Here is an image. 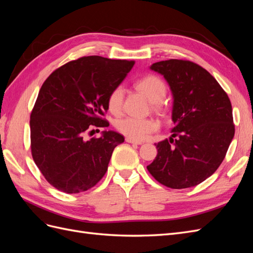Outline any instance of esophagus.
Instances as JSON below:
<instances>
[{
  "mask_svg": "<svg viewBox=\"0 0 253 253\" xmlns=\"http://www.w3.org/2000/svg\"><path fill=\"white\" fill-rule=\"evenodd\" d=\"M126 142H128V143L138 144V145H140V144H142V143H143V142H142V141H140V140H135V139H133V138H129V137H126Z\"/></svg>",
  "mask_w": 253,
  "mask_h": 253,
  "instance_id": "obj_1",
  "label": "esophagus"
}]
</instances>
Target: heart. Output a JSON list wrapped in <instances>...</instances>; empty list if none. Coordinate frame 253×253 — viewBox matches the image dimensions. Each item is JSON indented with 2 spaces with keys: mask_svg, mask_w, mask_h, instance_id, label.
<instances>
[{
  "mask_svg": "<svg viewBox=\"0 0 253 253\" xmlns=\"http://www.w3.org/2000/svg\"><path fill=\"white\" fill-rule=\"evenodd\" d=\"M135 86L151 103H153L155 109L162 108L160 102L163 101L167 93V86L162 79H159L156 76L149 75L137 81ZM122 102H124V88L118 86L114 88L109 95V110L114 114H118L121 111ZM116 127L121 134L129 137V138L143 140L148 138L150 134L157 131L159 124L157 120L152 118L142 119L126 117L116 122Z\"/></svg>",
  "mask_w": 253,
  "mask_h": 253,
  "instance_id": "heart-1",
  "label": "heart"
}]
</instances>
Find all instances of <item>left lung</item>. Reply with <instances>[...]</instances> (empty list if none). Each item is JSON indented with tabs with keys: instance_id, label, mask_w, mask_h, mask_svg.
Masks as SVG:
<instances>
[{
	"instance_id": "8db88e82",
	"label": "left lung",
	"mask_w": 253,
	"mask_h": 253,
	"mask_svg": "<svg viewBox=\"0 0 253 253\" xmlns=\"http://www.w3.org/2000/svg\"><path fill=\"white\" fill-rule=\"evenodd\" d=\"M150 70L169 84L175 126L169 139L155 143L157 156L147 169L166 187H194L217 170L233 139L231 102L213 76L191 61H160Z\"/></svg>"
}]
</instances>
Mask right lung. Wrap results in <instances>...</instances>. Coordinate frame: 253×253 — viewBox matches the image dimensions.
I'll return each mask as SVG.
<instances>
[{"instance_id": "right-lung-1", "label": "right lung", "mask_w": 253, "mask_h": 253, "mask_svg": "<svg viewBox=\"0 0 253 253\" xmlns=\"http://www.w3.org/2000/svg\"><path fill=\"white\" fill-rule=\"evenodd\" d=\"M133 65L134 61L83 57L59 67L43 83L30 115V142L35 164L52 187L80 193L104 176L125 137L114 131L88 140L84 135L109 126L100 117L109 110V95Z\"/></svg>"}]
</instances>
